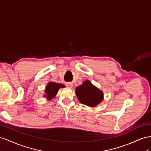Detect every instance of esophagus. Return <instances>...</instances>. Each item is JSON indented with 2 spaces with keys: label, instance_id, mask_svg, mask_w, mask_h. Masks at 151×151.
Listing matches in <instances>:
<instances>
[{
  "label": "esophagus",
  "instance_id": "obj_1",
  "mask_svg": "<svg viewBox=\"0 0 151 151\" xmlns=\"http://www.w3.org/2000/svg\"><path fill=\"white\" fill-rule=\"evenodd\" d=\"M66 86L68 87H70V88H72L73 87V85L71 83H70V82H68V83H66Z\"/></svg>",
  "mask_w": 151,
  "mask_h": 151
}]
</instances>
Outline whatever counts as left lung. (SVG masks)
<instances>
[{
  "label": "left lung",
  "mask_w": 151,
  "mask_h": 151,
  "mask_svg": "<svg viewBox=\"0 0 151 151\" xmlns=\"http://www.w3.org/2000/svg\"><path fill=\"white\" fill-rule=\"evenodd\" d=\"M75 91L78 101L81 104L90 107L97 106L103 99V92L92 85L88 80L85 81L77 87Z\"/></svg>",
  "instance_id": "8db88e82"
}]
</instances>
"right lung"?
<instances>
[{"mask_svg":"<svg viewBox=\"0 0 151 151\" xmlns=\"http://www.w3.org/2000/svg\"><path fill=\"white\" fill-rule=\"evenodd\" d=\"M63 87H64V85L63 84L56 83L55 82H49L47 84L45 88V95L44 97H46L48 100H51L57 94L59 89Z\"/></svg>","mask_w":151,"mask_h":151,"instance_id":"add662e5","label":"right lung"}]
</instances>
